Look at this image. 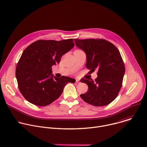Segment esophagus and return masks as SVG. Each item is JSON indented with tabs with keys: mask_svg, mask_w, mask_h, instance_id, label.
<instances>
[{
	"mask_svg": "<svg viewBox=\"0 0 147 147\" xmlns=\"http://www.w3.org/2000/svg\"><path fill=\"white\" fill-rule=\"evenodd\" d=\"M76 82H77V83L79 82V80H77V79H76Z\"/></svg>",
	"mask_w": 147,
	"mask_h": 147,
	"instance_id": "34e87169",
	"label": "esophagus"
}]
</instances>
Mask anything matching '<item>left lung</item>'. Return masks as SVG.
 <instances>
[{
	"instance_id": "obj_1",
	"label": "left lung",
	"mask_w": 147,
	"mask_h": 147,
	"mask_svg": "<svg viewBox=\"0 0 147 147\" xmlns=\"http://www.w3.org/2000/svg\"><path fill=\"white\" fill-rule=\"evenodd\" d=\"M76 46L87 55L86 67L91 71L98 70L94 80L82 78L88 90L81 94L86 102L95 107L106 106L117 97L122 86L125 73L123 60L118 49L103 39H75Z\"/></svg>"
}]
</instances>
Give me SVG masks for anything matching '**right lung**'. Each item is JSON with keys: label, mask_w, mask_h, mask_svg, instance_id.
<instances>
[{"label": "right lung", "mask_w": 147, "mask_h": 147, "mask_svg": "<svg viewBox=\"0 0 147 147\" xmlns=\"http://www.w3.org/2000/svg\"><path fill=\"white\" fill-rule=\"evenodd\" d=\"M74 46L73 39L38 40L23 52L16 66V77L20 92L29 102L45 107L57 99L69 82V77L51 74L52 67Z\"/></svg>", "instance_id": "right-lung-1"}]
</instances>
